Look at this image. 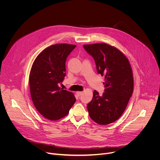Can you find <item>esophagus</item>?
<instances>
[{
    "label": "esophagus",
    "instance_id": "esophagus-1",
    "mask_svg": "<svg viewBox=\"0 0 160 160\" xmlns=\"http://www.w3.org/2000/svg\"><path fill=\"white\" fill-rule=\"evenodd\" d=\"M76 94H77V96H78V97H80V96H82V95L83 92H77V93H76Z\"/></svg>",
    "mask_w": 160,
    "mask_h": 160
}]
</instances>
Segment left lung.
<instances>
[{
	"label": "left lung",
	"instance_id": "8db88e82",
	"mask_svg": "<svg viewBox=\"0 0 160 160\" xmlns=\"http://www.w3.org/2000/svg\"><path fill=\"white\" fill-rule=\"evenodd\" d=\"M96 62L97 72L104 77V92L94 91L87 104L90 118L105 125L117 120L124 112L133 90L132 68L126 56L118 49L105 43L83 45Z\"/></svg>",
	"mask_w": 160,
	"mask_h": 160
}]
</instances>
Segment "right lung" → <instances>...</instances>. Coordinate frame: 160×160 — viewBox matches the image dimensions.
I'll return each instance as SVG.
<instances>
[{"label": "right lung", "mask_w": 160, "mask_h": 160, "mask_svg": "<svg viewBox=\"0 0 160 160\" xmlns=\"http://www.w3.org/2000/svg\"><path fill=\"white\" fill-rule=\"evenodd\" d=\"M75 48L66 43L52 45L33 63L29 77L31 98L37 111L50 120L66 116L76 101L72 92L58 86L66 76V59Z\"/></svg>", "instance_id": "obj_1"}]
</instances>
